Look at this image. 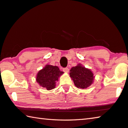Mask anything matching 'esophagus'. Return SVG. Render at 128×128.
Listing matches in <instances>:
<instances>
[{"label": "esophagus", "mask_w": 128, "mask_h": 128, "mask_svg": "<svg viewBox=\"0 0 128 128\" xmlns=\"http://www.w3.org/2000/svg\"><path fill=\"white\" fill-rule=\"evenodd\" d=\"M62 70H63L64 72H66V73H68V72H69V69H68V68H63V69H62Z\"/></svg>", "instance_id": "obj_1"}]
</instances>
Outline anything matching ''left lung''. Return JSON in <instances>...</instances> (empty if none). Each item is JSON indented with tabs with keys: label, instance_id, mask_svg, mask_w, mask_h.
<instances>
[{
	"label": "left lung",
	"instance_id": "1",
	"mask_svg": "<svg viewBox=\"0 0 128 128\" xmlns=\"http://www.w3.org/2000/svg\"><path fill=\"white\" fill-rule=\"evenodd\" d=\"M69 75L74 82V85L78 88H87L94 82V76L92 71L81 64L72 67Z\"/></svg>",
	"mask_w": 128,
	"mask_h": 128
}]
</instances>
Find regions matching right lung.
I'll return each mask as SVG.
<instances>
[{
	"instance_id": "right-lung-1",
	"label": "right lung",
	"mask_w": 128,
	"mask_h": 128,
	"mask_svg": "<svg viewBox=\"0 0 128 128\" xmlns=\"http://www.w3.org/2000/svg\"><path fill=\"white\" fill-rule=\"evenodd\" d=\"M63 73L58 66L47 64L36 74V81L40 86L50 90L55 88L56 82Z\"/></svg>"
}]
</instances>
